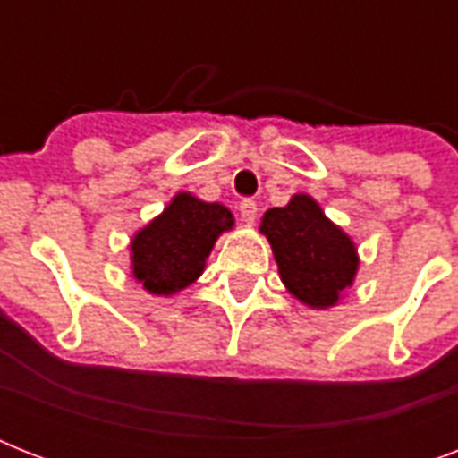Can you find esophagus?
<instances>
[{
  "mask_svg": "<svg viewBox=\"0 0 458 458\" xmlns=\"http://www.w3.org/2000/svg\"><path fill=\"white\" fill-rule=\"evenodd\" d=\"M257 201H251V199H244L240 201V216H242V221L244 223H254L257 221Z\"/></svg>",
  "mask_w": 458,
  "mask_h": 458,
  "instance_id": "34e87169",
  "label": "esophagus"
}]
</instances>
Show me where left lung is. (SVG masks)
I'll return each instance as SVG.
<instances>
[{"label":"left lung","mask_w":458,"mask_h":458,"mask_svg":"<svg viewBox=\"0 0 458 458\" xmlns=\"http://www.w3.org/2000/svg\"><path fill=\"white\" fill-rule=\"evenodd\" d=\"M259 230L271 242L283 285L301 304L323 311L354 285L359 271L354 240L309 194H294L285 207L268 208Z\"/></svg>","instance_id":"8db88e82"}]
</instances>
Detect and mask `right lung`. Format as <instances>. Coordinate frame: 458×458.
I'll use <instances>...</instances> for the list:
<instances>
[{
	"label": "right lung",
	"instance_id": "right-lung-1",
	"mask_svg": "<svg viewBox=\"0 0 458 458\" xmlns=\"http://www.w3.org/2000/svg\"><path fill=\"white\" fill-rule=\"evenodd\" d=\"M235 225L228 207L178 192L131 240V271L157 297L185 290L199 278L216 240Z\"/></svg>",
	"mask_w": 458,
	"mask_h": 458
}]
</instances>
